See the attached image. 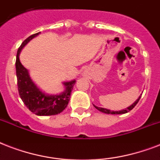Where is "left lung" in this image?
<instances>
[{"label": "left lung", "instance_id": "left-lung-1", "mask_svg": "<svg viewBox=\"0 0 160 160\" xmlns=\"http://www.w3.org/2000/svg\"><path fill=\"white\" fill-rule=\"evenodd\" d=\"M141 97V96H140ZM140 97H139V99L135 101V102L133 104V105H131V106H129L128 109H123V110H120V111H111V110H109V109H104V108H100V107H97L95 106V105H94V106L96 108V109H98V110H100V111L103 112V113H105V114H125V113H128V112H129L130 110H132V109H134V106L138 104V102H139V99H140Z\"/></svg>", "mask_w": 160, "mask_h": 160}]
</instances>
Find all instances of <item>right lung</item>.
I'll return each mask as SVG.
<instances>
[{
  "label": "right lung",
  "mask_w": 160,
  "mask_h": 160,
  "mask_svg": "<svg viewBox=\"0 0 160 160\" xmlns=\"http://www.w3.org/2000/svg\"><path fill=\"white\" fill-rule=\"evenodd\" d=\"M40 33V32H39ZM39 33L29 36L22 42L17 51L16 60L17 86L20 97L26 106L36 115H55L61 113L66 108L70 98V92L75 84V80L64 83L65 86V92L59 95H48L41 92L30 78L28 71L19 60V54L21 49L31 41L38 36Z\"/></svg>",
  "instance_id": "add662e5"
}]
</instances>
